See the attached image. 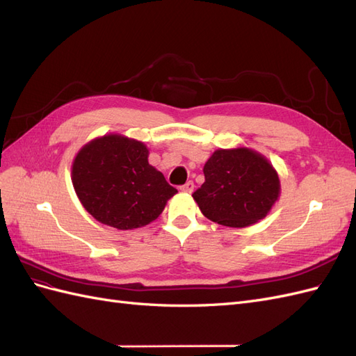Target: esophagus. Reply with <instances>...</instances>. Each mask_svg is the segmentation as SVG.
I'll return each instance as SVG.
<instances>
[{
    "instance_id": "34e87169",
    "label": "esophagus",
    "mask_w": 356,
    "mask_h": 356,
    "mask_svg": "<svg viewBox=\"0 0 356 356\" xmlns=\"http://www.w3.org/2000/svg\"><path fill=\"white\" fill-rule=\"evenodd\" d=\"M193 190H195V182L193 181H187L184 186H181V191L184 193H193Z\"/></svg>"
}]
</instances>
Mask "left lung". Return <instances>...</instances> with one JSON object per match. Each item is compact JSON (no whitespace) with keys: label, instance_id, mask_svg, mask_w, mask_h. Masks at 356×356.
<instances>
[{"label":"left lung","instance_id":"8db88e82","mask_svg":"<svg viewBox=\"0 0 356 356\" xmlns=\"http://www.w3.org/2000/svg\"><path fill=\"white\" fill-rule=\"evenodd\" d=\"M203 174L193 199L204 217L225 227H248L266 218L281 196L276 169L251 148L215 149Z\"/></svg>","mask_w":356,"mask_h":356}]
</instances>
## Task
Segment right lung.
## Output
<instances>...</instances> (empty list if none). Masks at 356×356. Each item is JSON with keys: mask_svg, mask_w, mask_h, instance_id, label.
<instances>
[{"mask_svg": "<svg viewBox=\"0 0 356 356\" xmlns=\"http://www.w3.org/2000/svg\"><path fill=\"white\" fill-rule=\"evenodd\" d=\"M144 143L110 134L83 145L72 161L75 193L95 220L118 230L153 222L177 195L163 174L148 163Z\"/></svg>", "mask_w": 356, "mask_h": 356, "instance_id": "add662e5", "label": "right lung"}]
</instances>
